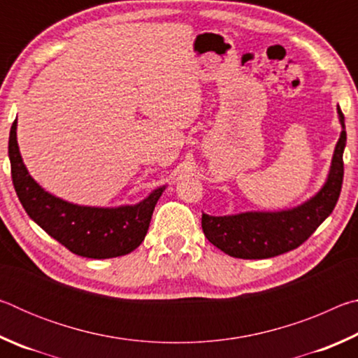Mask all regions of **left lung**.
<instances>
[{
	"label": "left lung",
	"instance_id": "left-lung-1",
	"mask_svg": "<svg viewBox=\"0 0 358 358\" xmlns=\"http://www.w3.org/2000/svg\"><path fill=\"white\" fill-rule=\"evenodd\" d=\"M343 124L333 155L327 183L316 196L300 207L276 213H240L234 216L202 215V229L210 243L238 259H268L292 251L311 237L329 216L341 194L346 147L344 115L338 107Z\"/></svg>",
	"mask_w": 358,
	"mask_h": 358
}]
</instances>
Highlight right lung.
Instances as JSON below:
<instances>
[{"instance_id": "1", "label": "right lung", "mask_w": 358, "mask_h": 358, "mask_svg": "<svg viewBox=\"0 0 358 358\" xmlns=\"http://www.w3.org/2000/svg\"><path fill=\"white\" fill-rule=\"evenodd\" d=\"M17 118L9 134V159L14 189L31 220L77 256L110 259L134 251L148 232L155 205L164 187L137 205L120 208L80 207L45 192L29 177L17 145Z\"/></svg>"}]
</instances>
